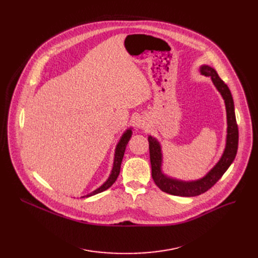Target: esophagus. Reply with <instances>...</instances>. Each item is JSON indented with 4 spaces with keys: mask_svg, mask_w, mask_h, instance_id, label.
<instances>
[{
    "mask_svg": "<svg viewBox=\"0 0 258 258\" xmlns=\"http://www.w3.org/2000/svg\"><path fill=\"white\" fill-rule=\"evenodd\" d=\"M138 126H139V127H143V126H144V124H142L141 122H140V123H138Z\"/></svg>",
    "mask_w": 258,
    "mask_h": 258,
    "instance_id": "obj_1",
    "label": "esophagus"
}]
</instances>
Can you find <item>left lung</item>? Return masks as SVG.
<instances>
[{"label": "left lung", "mask_w": 258, "mask_h": 258, "mask_svg": "<svg viewBox=\"0 0 258 258\" xmlns=\"http://www.w3.org/2000/svg\"><path fill=\"white\" fill-rule=\"evenodd\" d=\"M200 72L209 76L212 80L213 85L218 91L221 93L223 99L225 100L226 112H227V140L224 154L216 165L200 180L185 182L177 179H172L167 177L166 174L162 172V152L161 145L156 138L152 136L148 137V143H150V157L152 164V177L156 185L162 191L172 196L179 197H196L206 192L216 182H218L229 166L232 164L235 159L237 147H238V127L236 123L235 112H234V102L231 92H230L228 86L220 78L219 74L213 68L209 66H202L200 68Z\"/></svg>", "instance_id": "obj_1"}]
</instances>
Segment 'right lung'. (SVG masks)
Wrapping results in <instances>:
<instances>
[{"label":"right lung","instance_id":"add662e5","mask_svg":"<svg viewBox=\"0 0 258 258\" xmlns=\"http://www.w3.org/2000/svg\"><path fill=\"white\" fill-rule=\"evenodd\" d=\"M132 137V130H126V132L122 135V137L120 139V141L118 142L117 146H116V152H115V158H114V165H113V169H112V172L110 174V177H108V179L106 180V182H104L99 188H97L96 190H94L93 192L87 195V196H84L81 198H89V197H92L94 195H97V194H100L104 190H106L107 188H110L114 183L115 181L117 180L118 175L120 173V167H121V162H122V159H123V156H124V152H125V147L130 141Z\"/></svg>","mask_w":258,"mask_h":258}]
</instances>
